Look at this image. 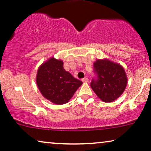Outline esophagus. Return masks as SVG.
I'll list each match as a JSON object with an SVG mask.
<instances>
[{"label": "esophagus", "instance_id": "34e87169", "mask_svg": "<svg viewBox=\"0 0 151 151\" xmlns=\"http://www.w3.org/2000/svg\"><path fill=\"white\" fill-rule=\"evenodd\" d=\"M82 81L83 82H84V83H87L88 82V79L87 78H83V79L82 80Z\"/></svg>", "mask_w": 151, "mask_h": 151}]
</instances>
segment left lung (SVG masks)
Segmentation results:
<instances>
[{"mask_svg": "<svg viewBox=\"0 0 151 151\" xmlns=\"http://www.w3.org/2000/svg\"><path fill=\"white\" fill-rule=\"evenodd\" d=\"M94 71L97 80H93L91 86L104 102H112L118 99L127 84V76L123 66L108 58L97 59L94 63Z\"/></svg>", "mask_w": 151, "mask_h": 151, "instance_id": "1", "label": "left lung"}]
</instances>
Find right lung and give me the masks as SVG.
I'll return each mask as SVG.
<instances>
[{
  "label": "right lung",
  "instance_id": "1",
  "mask_svg": "<svg viewBox=\"0 0 151 151\" xmlns=\"http://www.w3.org/2000/svg\"><path fill=\"white\" fill-rule=\"evenodd\" d=\"M36 83L41 95L56 105L69 102L82 84V81L65 70L62 60L54 57L50 58L39 66Z\"/></svg>",
  "mask_w": 151,
  "mask_h": 151
}]
</instances>
